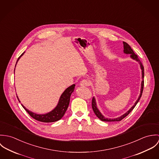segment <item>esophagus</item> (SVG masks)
<instances>
[{
    "instance_id": "34e87169",
    "label": "esophagus",
    "mask_w": 159,
    "mask_h": 159,
    "mask_svg": "<svg viewBox=\"0 0 159 159\" xmlns=\"http://www.w3.org/2000/svg\"><path fill=\"white\" fill-rule=\"evenodd\" d=\"M80 85L82 87H85V86H88L89 85V82L88 80H83L80 82Z\"/></svg>"
}]
</instances>
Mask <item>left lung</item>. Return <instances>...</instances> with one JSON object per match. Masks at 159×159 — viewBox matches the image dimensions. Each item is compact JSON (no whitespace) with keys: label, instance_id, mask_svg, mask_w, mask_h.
<instances>
[{"label":"left lung","instance_id":"8db88e82","mask_svg":"<svg viewBox=\"0 0 159 159\" xmlns=\"http://www.w3.org/2000/svg\"><path fill=\"white\" fill-rule=\"evenodd\" d=\"M123 45H124V54H130V57L137 61L139 64V66H140V68L141 70V75H142V81H141V89H140V93H139V95L138 97V98L137 99L134 105H133L129 111H127L125 113L122 114V116L118 117H116V118H113V119H110V118H107V117H105L101 113V112L99 111V110L97 108V103H96V100L95 98V97H93L92 98V110L94 112V113L95 114V115L97 116L98 118H99L102 121H105V122H114V121H120L122 119H123L124 117H125L129 114L133 110L134 108L135 107V106L136 105V104L138 103V102H139L141 97V95H142V93H143V87H144V67L143 66V64H141V61H139V59H138L137 55L135 54L133 51V49L131 48V47L126 42H123Z\"/></svg>","mask_w":159,"mask_h":159}]
</instances>
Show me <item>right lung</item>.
I'll return each instance as SVG.
<instances>
[{
  "mask_svg": "<svg viewBox=\"0 0 159 159\" xmlns=\"http://www.w3.org/2000/svg\"><path fill=\"white\" fill-rule=\"evenodd\" d=\"M24 52H24L23 54L19 57V58L17 60L16 64L19 61V59L21 58V57L24 54ZM75 86V84H72L71 86L67 88L61 95L57 106L52 111H51L48 113L43 114L35 113L31 111H29L28 109H27L24 105H23V104H21V105L23 106L24 110L29 113V114L37 120L43 122H53L57 121L64 116V114L66 112L68 108L70 96L72 92H73L74 91ZM17 98L18 99V101L21 102L18 96H17Z\"/></svg>",
  "mask_w": 159,
  "mask_h": 159,
  "instance_id": "obj_1",
  "label": "right lung"
}]
</instances>
